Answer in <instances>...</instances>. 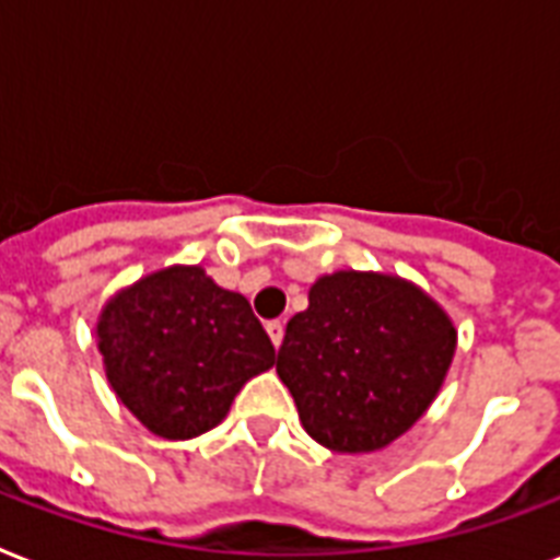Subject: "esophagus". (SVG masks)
<instances>
[{
    "instance_id": "obj_1",
    "label": "esophagus",
    "mask_w": 560,
    "mask_h": 560,
    "mask_svg": "<svg viewBox=\"0 0 560 560\" xmlns=\"http://www.w3.org/2000/svg\"><path fill=\"white\" fill-rule=\"evenodd\" d=\"M267 335H270L272 347L279 349L281 340H284V323H281V319H272V323H267Z\"/></svg>"
}]
</instances>
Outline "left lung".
<instances>
[{
    "label": "left lung",
    "mask_w": 560,
    "mask_h": 560,
    "mask_svg": "<svg viewBox=\"0 0 560 560\" xmlns=\"http://www.w3.org/2000/svg\"><path fill=\"white\" fill-rule=\"evenodd\" d=\"M455 355V328L422 290L378 272H335L288 323L279 378L299 420L335 452L396 441L432 405Z\"/></svg>",
    "instance_id": "8db88e82"
}]
</instances>
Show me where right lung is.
Returning a JSON list of instances; mask_svg holds the SVG:
<instances>
[{
  "instance_id": "obj_1",
  "label": "right lung",
  "mask_w": 560,
  "mask_h": 560,
  "mask_svg": "<svg viewBox=\"0 0 560 560\" xmlns=\"http://www.w3.org/2000/svg\"><path fill=\"white\" fill-rule=\"evenodd\" d=\"M105 373L128 411L166 441L208 432L276 349L246 296L213 284L199 267L140 279L100 317Z\"/></svg>"
}]
</instances>
